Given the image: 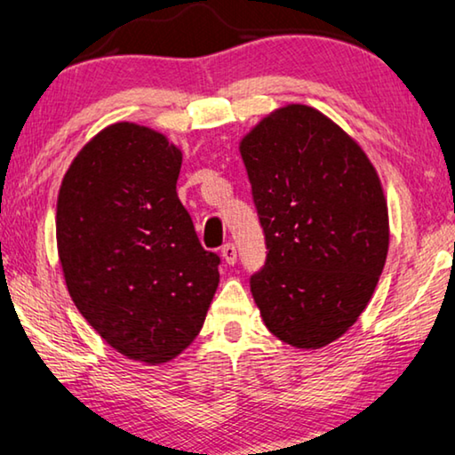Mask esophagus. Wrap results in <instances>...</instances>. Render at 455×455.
Masks as SVG:
<instances>
[{
	"label": "esophagus",
	"mask_w": 455,
	"mask_h": 455,
	"mask_svg": "<svg viewBox=\"0 0 455 455\" xmlns=\"http://www.w3.org/2000/svg\"><path fill=\"white\" fill-rule=\"evenodd\" d=\"M221 256H223V260L228 262V265H235V260H238V252H235V246H234L232 242L223 243V246H221Z\"/></svg>",
	"instance_id": "esophagus-1"
}]
</instances>
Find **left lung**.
I'll list each match as a JSON object with an SVG mask.
<instances>
[{"instance_id": "8db88e82", "label": "left lung", "mask_w": 455, "mask_h": 455, "mask_svg": "<svg viewBox=\"0 0 455 455\" xmlns=\"http://www.w3.org/2000/svg\"><path fill=\"white\" fill-rule=\"evenodd\" d=\"M240 154L268 250L250 276L265 326L298 348L331 345L384 271L390 223L379 176L351 135L306 104L267 115Z\"/></svg>"}]
</instances>
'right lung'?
<instances>
[{
  "label": "right lung",
  "mask_w": 455,
  "mask_h": 455,
  "mask_svg": "<svg viewBox=\"0 0 455 455\" xmlns=\"http://www.w3.org/2000/svg\"><path fill=\"white\" fill-rule=\"evenodd\" d=\"M182 151L115 123L85 143L57 199L65 285L88 324L124 357L166 363L199 334L220 256L196 238L176 195Z\"/></svg>",
  "instance_id": "add662e5"
}]
</instances>
